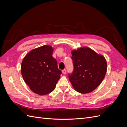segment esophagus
I'll use <instances>...</instances> for the list:
<instances>
[{"instance_id": "34e87169", "label": "esophagus", "mask_w": 127, "mask_h": 127, "mask_svg": "<svg viewBox=\"0 0 127 127\" xmlns=\"http://www.w3.org/2000/svg\"><path fill=\"white\" fill-rule=\"evenodd\" d=\"M62 72H63V74H65L66 73V69H63V70H62Z\"/></svg>"}]
</instances>
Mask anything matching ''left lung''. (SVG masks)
<instances>
[{
    "label": "left lung",
    "mask_w": 127,
    "mask_h": 127,
    "mask_svg": "<svg viewBox=\"0 0 127 127\" xmlns=\"http://www.w3.org/2000/svg\"><path fill=\"white\" fill-rule=\"evenodd\" d=\"M74 71L68 77L72 87L80 93H88L102 83L107 70L106 59L93 50L83 47L71 51Z\"/></svg>",
    "instance_id": "left-lung-1"
}]
</instances>
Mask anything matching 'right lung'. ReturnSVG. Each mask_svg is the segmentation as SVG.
<instances>
[{
    "mask_svg": "<svg viewBox=\"0 0 127 127\" xmlns=\"http://www.w3.org/2000/svg\"><path fill=\"white\" fill-rule=\"evenodd\" d=\"M51 46L33 49L24 58L21 73L25 83L34 93L43 95L54 90L62 72L52 57Z\"/></svg>",
    "mask_w": 127,
    "mask_h": 127,
    "instance_id": "obj_1",
    "label": "right lung"
}]
</instances>
